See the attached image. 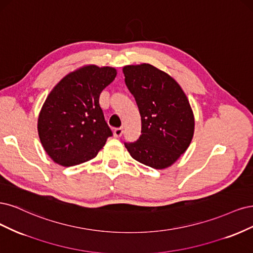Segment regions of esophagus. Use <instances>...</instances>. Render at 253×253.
I'll list each match as a JSON object with an SVG mask.
<instances>
[{"label": "esophagus", "instance_id": "34e87169", "mask_svg": "<svg viewBox=\"0 0 253 253\" xmlns=\"http://www.w3.org/2000/svg\"><path fill=\"white\" fill-rule=\"evenodd\" d=\"M123 132H124L123 127L116 128V129H115V136H116V137H121L122 134H123Z\"/></svg>", "mask_w": 253, "mask_h": 253}]
</instances>
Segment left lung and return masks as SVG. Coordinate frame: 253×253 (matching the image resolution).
I'll return each instance as SVG.
<instances>
[{"instance_id":"obj_1","label":"left lung","mask_w":253,"mask_h":253,"mask_svg":"<svg viewBox=\"0 0 253 253\" xmlns=\"http://www.w3.org/2000/svg\"><path fill=\"white\" fill-rule=\"evenodd\" d=\"M125 84L141 115V135L125 142L130 156L144 165L164 169L181 157L192 140L194 118L181 86L150 64L123 68Z\"/></svg>"}]
</instances>
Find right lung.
<instances>
[{"label": "right lung", "mask_w": 253, "mask_h": 253, "mask_svg": "<svg viewBox=\"0 0 253 253\" xmlns=\"http://www.w3.org/2000/svg\"><path fill=\"white\" fill-rule=\"evenodd\" d=\"M117 76L111 67L89 65L55 85L38 121L41 143L55 163L69 167L93 159L112 135L100 94Z\"/></svg>", "instance_id": "obj_1"}]
</instances>
